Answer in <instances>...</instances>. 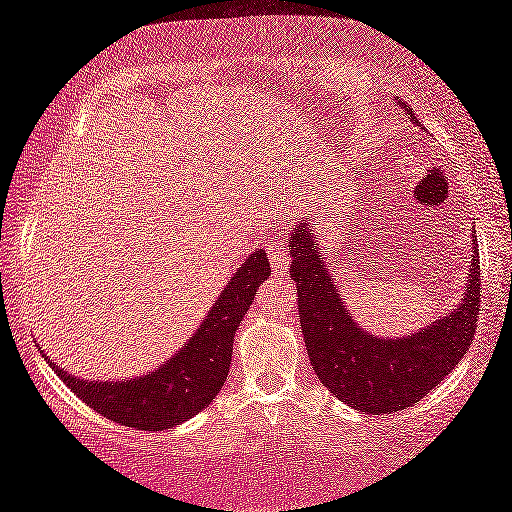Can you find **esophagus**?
Segmentation results:
<instances>
[{"label":"esophagus","mask_w":512,"mask_h":512,"mask_svg":"<svg viewBox=\"0 0 512 512\" xmlns=\"http://www.w3.org/2000/svg\"><path fill=\"white\" fill-rule=\"evenodd\" d=\"M267 257H269V265L274 269V274H284L286 269H289V247H286L284 240H274V243H269Z\"/></svg>","instance_id":"obj_1"}]
</instances>
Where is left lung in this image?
Masks as SVG:
<instances>
[{"label": "left lung", "mask_w": 512, "mask_h": 512, "mask_svg": "<svg viewBox=\"0 0 512 512\" xmlns=\"http://www.w3.org/2000/svg\"><path fill=\"white\" fill-rule=\"evenodd\" d=\"M289 252L308 359L320 384L342 403L372 415L403 411L428 396L462 362L479 320V260L471 262L462 306L408 338L381 340L345 311L311 228L301 223L294 230Z\"/></svg>", "instance_id": "8db88e82"}]
</instances>
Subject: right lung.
Instances as JSON below:
<instances>
[{"label":"right lung","instance_id":"add662e5","mask_svg":"<svg viewBox=\"0 0 512 512\" xmlns=\"http://www.w3.org/2000/svg\"><path fill=\"white\" fill-rule=\"evenodd\" d=\"M269 274L272 269L267 252H252L213 303L192 340L155 372L131 381H89L70 376L48 359L50 367L67 389L106 420L136 430L174 428L204 411L223 389L233 357V335L255 299L257 286Z\"/></svg>","mask_w":512,"mask_h":512}]
</instances>
